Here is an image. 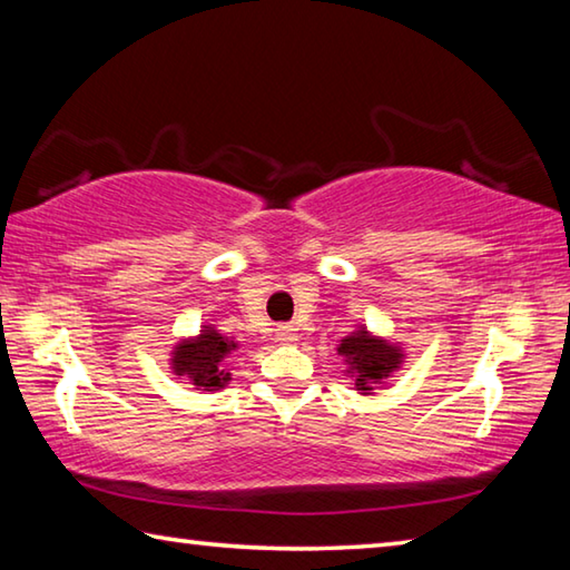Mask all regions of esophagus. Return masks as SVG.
<instances>
[{
	"mask_svg": "<svg viewBox=\"0 0 570 570\" xmlns=\"http://www.w3.org/2000/svg\"><path fill=\"white\" fill-rule=\"evenodd\" d=\"M276 340L282 342V344H296L298 342V334H296L294 326H278Z\"/></svg>",
	"mask_w": 570,
	"mask_h": 570,
	"instance_id": "34e87169",
	"label": "esophagus"
}]
</instances>
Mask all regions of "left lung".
<instances>
[{"label": "left lung", "mask_w": 570, "mask_h": 570, "mask_svg": "<svg viewBox=\"0 0 570 570\" xmlns=\"http://www.w3.org/2000/svg\"><path fill=\"white\" fill-rule=\"evenodd\" d=\"M336 354L342 356V362L346 364V377L354 382L362 397H370L374 390L384 387L407 360V352L400 342L374 334L364 324H356L354 332L340 340Z\"/></svg>", "instance_id": "1"}]
</instances>
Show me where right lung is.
Wrapping results in <instances>:
<instances>
[{
	"label": "right lung",
	"mask_w": 570,
	"mask_h": 570,
	"mask_svg": "<svg viewBox=\"0 0 570 570\" xmlns=\"http://www.w3.org/2000/svg\"><path fill=\"white\" fill-rule=\"evenodd\" d=\"M238 350L234 336L220 334L216 324H204L198 334L183 336L170 350V372L178 380L193 384L204 394L220 392L230 384V372L224 366L230 354Z\"/></svg>",
	"instance_id": "right-lung-1"
}]
</instances>
